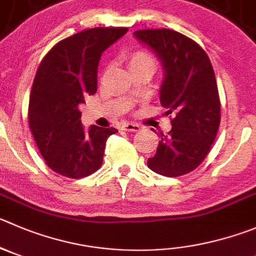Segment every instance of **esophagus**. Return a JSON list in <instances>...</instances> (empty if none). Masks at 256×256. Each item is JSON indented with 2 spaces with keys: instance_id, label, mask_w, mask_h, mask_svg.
Returning a JSON list of instances; mask_svg holds the SVG:
<instances>
[{
  "instance_id": "esophagus-1",
  "label": "esophagus",
  "mask_w": 256,
  "mask_h": 256,
  "mask_svg": "<svg viewBox=\"0 0 256 256\" xmlns=\"http://www.w3.org/2000/svg\"><path fill=\"white\" fill-rule=\"evenodd\" d=\"M142 128V126L139 124H135V122H128L124 125V130L126 131H131V132H136V131H139Z\"/></svg>"
}]
</instances>
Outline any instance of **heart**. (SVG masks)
Here are the masks:
<instances>
[{"label": "heart", "mask_w": 256, "mask_h": 256, "mask_svg": "<svg viewBox=\"0 0 256 256\" xmlns=\"http://www.w3.org/2000/svg\"><path fill=\"white\" fill-rule=\"evenodd\" d=\"M154 66L155 60L152 56V54L146 52V50H138L130 54L128 56V66L130 69L136 68V66Z\"/></svg>", "instance_id": "heart-1"}]
</instances>
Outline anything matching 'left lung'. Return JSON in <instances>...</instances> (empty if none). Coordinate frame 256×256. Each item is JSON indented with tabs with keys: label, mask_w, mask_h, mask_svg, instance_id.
<instances>
[{
	"label": "left lung",
	"mask_w": 256,
	"mask_h": 256,
	"mask_svg": "<svg viewBox=\"0 0 256 256\" xmlns=\"http://www.w3.org/2000/svg\"><path fill=\"white\" fill-rule=\"evenodd\" d=\"M135 36L149 45L166 70L160 104L173 114L172 130L148 159L152 172L180 176L194 170L211 150L221 121V102L211 60L200 44L169 28H145Z\"/></svg>",
	"instance_id": "8db88e82"
}]
</instances>
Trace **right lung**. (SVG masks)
<instances>
[{"label": "right lung", "mask_w": 256, "mask_h": 256, "mask_svg": "<svg viewBox=\"0 0 256 256\" xmlns=\"http://www.w3.org/2000/svg\"><path fill=\"white\" fill-rule=\"evenodd\" d=\"M128 28H87L56 42L40 62L28 100V126L52 170L78 179L98 170L114 128L80 124L78 106L97 90L102 52Z\"/></svg>", "instance_id": "obj_1"}]
</instances>
